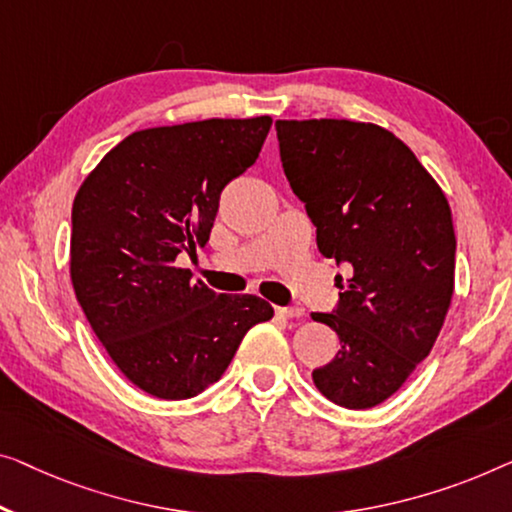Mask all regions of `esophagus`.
Returning <instances> with one entry per match:
<instances>
[{"instance_id": "obj_1", "label": "esophagus", "mask_w": 512, "mask_h": 512, "mask_svg": "<svg viewBox=\"0 0 512 512\" xmlns=\"http://www.w3.org/2000/svg\"><path fill=\"white\" fill-rule=\"evenodd\" d=\"M280 317L285 319H294V317H303V308H296V305H285V308H276Z\"/></svg>"}]
</instances>
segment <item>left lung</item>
Wrapping results in <instances>:
<instances>
[{
	"mask_svg": "<svg viewBox=\"0 0 512 512\" xmlns=\"http://www.w3.org/2000/svg\"><path fill=\"white\" fill-rule=\"evenodd\" d=\"M276 131L319 253L352 264L333 315L312 312L340 338L312 381L340 407H377L432 352L451 308V207L414 151L377 124L278 119Z\"/></svg>",
	"mask_w": 512,
	"mask_h": 512,
	"instance_id": "left-lung-1",
	"label": "left lung"
}]
</instances>
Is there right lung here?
<instances>
[{"instance_id":"add662e5","label":"right lung","mask_w":512,"mask_h":512,"mask_svg":"<svg viewBox=\"0 0 512 512\" xmlns=\"http://www.w3.org/2000/svg\"><path fill=\"white\" fill-rule=\"evenodd\" d=\"M271 117L135 131L87 174L73 202L71 282L114 365L160 400L223 377L243 335L269 322L255 294H216L179 253L209 241L223 188L255 163Z\"/></svg>"}]
</instances>
